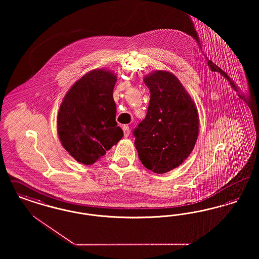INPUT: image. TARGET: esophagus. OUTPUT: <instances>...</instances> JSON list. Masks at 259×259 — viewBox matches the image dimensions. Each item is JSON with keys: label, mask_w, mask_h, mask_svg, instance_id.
Instances as JSON below:
<instances>
[{"label": "esophagus", "mask_w": 259, "mask_h": 259, "mask_svg": "<svg viewBox=\"0 0 259 259\" xmlns=\"http://www.w3.org/2000/svg\"><path fill=\"white\" fill-rule=\"evenodd\" d=\"M122 129H123L124 137H128L129 134H130L129 126H127V125H124L123 127H122Z\"/></svg>", "instance_id": "obj_1"}]
</instances>
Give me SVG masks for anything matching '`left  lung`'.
Returning a JSON list of instances; mask_svg holds the SVG:
<instances>
[{"label":"left lung","instance_id":"1","mask_svg":"<svg viewBox=\"0 0 259 259\" xmlns=\"http://www.w3.org/2000/svg\"><path fill=\"white\" fill-rule=\"evenodd\" d=\"M150 100L146 118L134 129L143 165L165 174L179 167L197 141L199 117L194 102L176 75L156 71L144 78Z\"/></svg>","mask_w":259,"mask_h":259}]
</instances>
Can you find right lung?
Here are the masks:
<instances>
[{"label":"right lung","mask_w":259,"mask_h":259,"mask_svg":"<svg viewBox=\"0 0 259 259\" xmlns=\"http://www.w3.org/2000/svg\"><path fill=\"white\" fill-rule=\"evenodd\" d=\"M116 75L93 70L78 79L63 99L57 131L62 146L75 160L92 165L123 137L115 121L112 97Z\"/></svg>","instance_id":"add662e5"}]
</instances>
